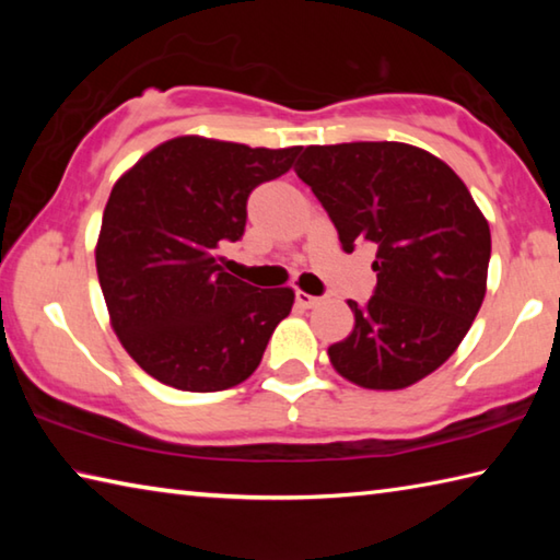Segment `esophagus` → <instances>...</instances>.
Wrapping results in <instances>:
<instances>
[{"label":"esophagus","instance_id":"34e87169","mask_svg":"<svg viewBox=\"0 0 560 560\" xmlns=\"http://www.w3.org/2000/svg\"><path fill=\"white\" fill-rule=\"evenodd\" d=\"M318 301H320L318 296H311V293H306V291H296V303L301 308H314Z\"/></svg>","mask_w":560,"mask_h":560}]
</instances>
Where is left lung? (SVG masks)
<instances>
[{"mask_svg": "<svg viewBox=\"0 0 560 560\" xmlns=\"http://www.w3.org/2000/svg\"><path fill=\"white\" fill-rule=\"evenodd\" d=\"M296 175L343 252L377 249L373 296L365 306L348 301L353 334L328 348L336 371L371 390H400L438 371L487 293L491 234L467 185L428 150L387 140L311 145Z\"/></svg>", "mask_w": 560, "mask_h": 560, "instance_id": "1", "label": "left lung"}]
</instances>
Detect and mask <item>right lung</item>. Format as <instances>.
I'll list each match as a JSON object with an SVG mask.
<instances>
[{"mask_svg": "<svg viewBox=\"0 0 560 560\" xmlns=\"http://www.w3.org/2000/svg\"><path fill=\"white\" fill-rule=\"evenodd\" d=\"M299 153L185 136L113 185L98 281L122 348L155 381L217 393L257 371L293 291L232 277L217 249L242 240L252 189L289 173Z\"/></svg>", "mask_w": 560, "mask_h": 560, "instance_id": "right-lung-1", "label": "right lung"}]
</instances>
